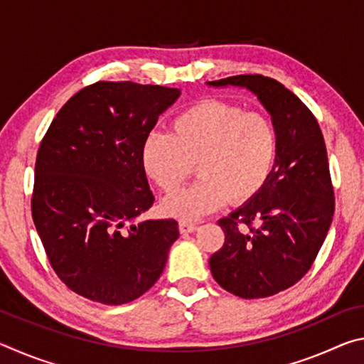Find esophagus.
Segmentation results:
<instances>
[{
  "label": "esophagus",
  "mask_w": 364,
  "mask_h": 364,
  "mask_svg": "<svg viewBox=\"0 0 364 364\" xmlns=\"http://www.w3.org/2000/svg\"><path fill=\"white\" fill-rule=\"evenodd\" d=\"M197 226L196 223H189V221H181L180 223V232H183V234H186V232H194V231H197Z\"/></svg>",
  "instance_id": "34e87169"
}]
</instances>
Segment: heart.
Returning a JSON list of instances; mask_svg holds the SVG:
<instances>
[{"instance_id":"b5f03b06","label":"heart","mask_w":364,"mask_h":364,"mask_svg":"<svg viewBox=\"0 0 364 364\" xmlns=\"http://www.w3.org/2000/svg\"><path fill=\"white\" fill-rule=\"evenodd\" d=\"M278 144V130L267 115L207 100L176 114L171 133L147 134L141 164L165 194L176 193L197 165L200 180L162 205L170 217L196 221L228 199L242 204L260 193L273 173Z\"/></svg>"}]
</instances>
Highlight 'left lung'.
I'll list each match as a JSON object with an SVG mask.
<instances>
[{"mask_svg":"<svg viewBox=\"0 0 364 364\" xmlns=\"http://www.w3.org/2000/svg\"><path fill=\"white\" fill-rule=\"evenodd\" d=\"M208 85L250 90L278 130L273 173L255 197L218 220L225 244L208 260L225 291L242 299L269 297L308 273L334 217L321 128L311 110L274 78L255 73Z\"/></svg>","mask_w":364,"mask_h":364,"instance_id":"8db88e82","label":"left lung"}]
</instances>
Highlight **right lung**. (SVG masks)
<instances>
[{
	"label": "right lung",
	"instance_id": "add662e5",
	"mask_svg": "<svg viewBox=\"0 0 364 364\" xmlns=\"http://www.w3.org/2000/svg\"><path fill=\"white\" fill-rule=\"evenodd\" d=\"M178 97L167 86L96 82L64 104L41 141L33 223L59 279L85 299L141 297L180 236L171 218L127 226L154 204L141 146Z\"/></svg>",
	"mask_w": 364,
	"mask_h": 364
}]
</instances>
